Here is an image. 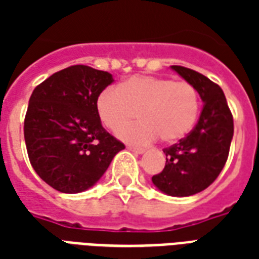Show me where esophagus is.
Wrapping results in <instances>:
<instances>
[{
  "mask_svg": "<svg viewBox=\"0 0 259 259\" xmlns=\"http://www.w3.org/2000/svg\"><path fill=\"white\" fill-rule=\"evenodd\" d=\"M127 149H129L130 152H133V153H136V154L145 153V149H142V148H136V146H127Z\"/></svg>",
  "mask_w": 259,
  "mask_h": 259,
  "instance_id": "1",
  "label": "esophagus"
}]
</instances>
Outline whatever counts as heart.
I'll use <instances>...</instances> for the list:
<instances>
[{
	"instance_id": "b5f03b06",
	"label": "heart",
	"mask_w": 259,
	"mask_h": 259,
	"mask_svg": "<svg viewBox=\"0 0 259 259\" xmlns=\"http://www.w3.org/2000/svg\"><path fill=\"white\" fill-rule=\"evenodd\" d=\"M199 95L187 82L149 75H134L102 90L97 98L98 115L106 127L118 130L137 115L142 122L122 128L118 136L132 144H149L157 136L176 142L192 130L199 114Z\"/></svg>"
}]
</instances>
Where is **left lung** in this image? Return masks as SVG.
Instances as JSON below:
<instances>
[{
	"mask_svg": "<svg viewBox=\"0 0 259 259\" xmlns=\"http://www.w3.org/2000/svg\"><path fill=\"white\" fill-rule=\"evenodd\" d=\"M196 89L203 110L196 126L185 138L164 149L165 168L152 177L162 193L185 197L201 192L215 181L229 157L234 121L222 89L207 76L181 66H170Z\"/></svg>",
	"mask_w": 259,
	"mask_h": 259,
	"instance_id": "8db88e82",
	"label": "left lung"
}]
</instances>
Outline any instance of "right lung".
Masks as SVG:
<instances>
[{"label": "right lung", "instance_id": "right-lung-1", "mask_svg": "<svg viewBox=\"0 0 259 259\" xmlns=\"http://www.w3.org/2000/svg\"><path fill=\"white\" fill-rule=\"evenodd\" d=\"M113 75L72 66L51 75L30 95L24 122L29 161L59 192L79 193L99 181L125 145L102 126L97 98Z\"/></svg>", "mask_w": 259, "mask_h": 259}]
</instances>
